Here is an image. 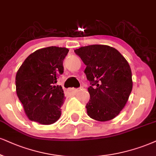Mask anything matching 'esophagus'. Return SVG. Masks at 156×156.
Segmentation results:
<instances>
[{
  "mask_svg": "<svg viewBox=\"0 0 156 156\" xmlns=\"http://www.w3.org/2000/svg\"><path fill=\"white\" fill-rule=\"evenodd\" d=\"M78 90V89H75V88H70V89H69V92H70V93H76Z\"/></svg>",
  "mask_w": 156,
  "mask_h": 156,
  "instance_id": "esophagus-1",
  "label": "esophagus"
}]
</instances>
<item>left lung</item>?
I'll return each mask as SVG.
<instances>
[{"label": "left lung", "instance_id": "left-lung-1", "mask_svg": "<svg viewBox=\"0 0 156 156\" xmlns=\"http://www.w3.org/2000/svg\"><path fill=\"white\" fill-rule=\"evenodd\" d=\"M81 58L90 82V99L86 105L88 116L106 122L118 116L132 90V71L127 61L116 48L91 45L74 50Z\"/></svg>", "mask_w": 156, "mask_h": 156}]
</instances>
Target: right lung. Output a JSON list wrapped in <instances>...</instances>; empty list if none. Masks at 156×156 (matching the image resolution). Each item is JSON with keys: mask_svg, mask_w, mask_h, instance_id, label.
Masks as SVG:
<instances>
[{"mask_svg": "<svg viewBox=\"0 0 156 156\" xmlns=\"http://www.w3.org/2000/svg\"><path fill=\"white\" fill-rule=\"evenodd\" d=\"M69 49L55 46L37 50L25 59L16 75V90L30 121L52 124L61 115L62 87L55 85L63 73V61Z\"/></svg>", "mask_w": 156, "mask_h": 156, "instance_id": "right-lung-1", "label": "right lung"}]
</instances>
